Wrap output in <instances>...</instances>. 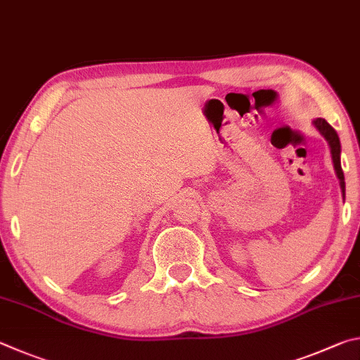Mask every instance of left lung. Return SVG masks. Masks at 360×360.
I'll list each match as a JSON object with an SVG mask.
<instances>
[{
    "label": "left lung",
    "instance_id": "obj_1",
    "mask_svg": "<svg viewBox=\"0 0 360 360\" xmlns=\"http://www.w3.org/2000/svg\"><path fill=\"white\" fill-rule=\"evenodd\" d=\"M313 124H314V128H316L321 132V136L326 139L327 143H329L333 167H335V174H337L338 180H340V188H342V193H343V198H345V175H343V170H342V162H340V151H342V145H340V139H338L337 131L333 129L324 118L313 120Z\"/></svg>",
    "mask_w": 360,
    "mask_h": 360
}]
</instances>
